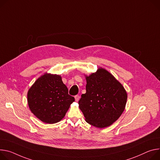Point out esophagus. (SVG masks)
<instances>
[{"mask_svg":"<svg viewBox=\"0 0 160 160\" xmlns=\"http://www.w3.org/2000/svg\"><path fill=\"white\" fill-rule=\"evenodd\" d=\"M75 100H76L77 101H79V99H80V96L77 95V96H75Z\"/></svg>","mask_w":160,"mask_h":160,"instance_id":"obj_1","label":"esophagus"}]
</instances>
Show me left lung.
<instances>
[{
    "mask_svg": "<svg viewBox=\"0 0 160 160\" xmlns=\"http://www.w3.org/2000/svg\"><path fill=\"white\" fill-rule=\"evenodd\" d=\"M85 77L86 93L82 94L78 105L85 121L98 128L108 127L123 113L127 92L122 85L104 68L99 67Z\"/></svg>",
    "mask_w": 160,
    "mask_h": 160,
    "instance_id": "1",
    "label": "left lung"
}]
</instances>
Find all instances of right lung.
Returning a JSON list of instances; mask_svg holds the SVG:
<instances>
[{
  "label": "right lung",
  "mask_w": 160,
  "mask_h": 160,
  "mask_svg": "<svg viewBox=\"0 0 160 160\" xmlns=\"http://www.w3.org/2000/svg\"><path fill=\"white\" fill-rule=\"evenodd\" d=\"M74 101V97L68 94L61 76L48 72L39 77L27 92L29 109L46 124L61 121Z\"/></svg>",
  "instance_id": "right-lung-1"
}]
</instances>
